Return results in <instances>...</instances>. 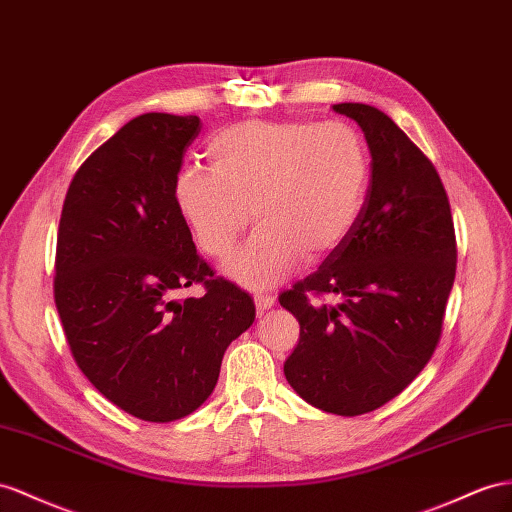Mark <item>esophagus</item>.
Wrapping results in <instances>:
<instances>
[{
  "label": "esophagus",
  "instance_id": "34e87169",
  "mask_svg": "<svg viewBox=\"0 0 512 512\" xmlns=\"http://www.w3.org/2000/svg\"><path fill=\"white\" fill-rule=\"evenodd\" d=\"M255 305H257L259 311H266L274 305V296L268 294V292L266 294H255Z\"/></svg>",
  "mask_w": 512,
  "mask_h": 512
}]
</instances>
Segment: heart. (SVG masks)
<instances>
[{"label": "heart", "instance_id": "1", "mask_svg": "<svg viewBox=\"0 0 512 512\" xmlns=\"http://www.w3.org/2000/svg\"><path fill=\"white\" fill-rule=\"evenodd\" d=\"M207 151L212 170H181L175 199L201 251L218 259L253 216L259 227L225 264L246 290H270L303 259L331 255L368 203L370 151L346 123L244 121Z\"/></svg>", "mask_w": 512, "mask_h": 512}]
</instances>
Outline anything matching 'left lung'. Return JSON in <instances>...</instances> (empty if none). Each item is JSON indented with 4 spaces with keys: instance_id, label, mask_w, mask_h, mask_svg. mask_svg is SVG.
Returning a JSON list of instances; mask_svg holds the SVG:
<instances>
[{
    "instance_id": "1",
    "label": "left lung",
    "mask_w": 512,
    "mask_h": 512,
    "mask_svg": "<svg viewBox=\"0 0 512 512\" xmlns=\"http://www.w3.org/2000/svg\"><path fill=\"white\" fill-rule=\"evenodd\" d=\"M372 155L368 203L318 272L283 292L300 339L283 372L320 411L355 417L383 406L424 370L437 348L456 274L448 194L435 166L385 112L337 103ZM337 295V306L311 295Z\"/></svg>"
}]
</instances>
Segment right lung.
Returning <instances> with one entry per match:
<instances>
[{
  "instance_id": "right-lung-1",
  "label": "right lung",
  "mask_w": 512,
  "mask_h": 512,
  "mask_svg": "<svg viewBox=\"0 0 512 512\" xmlns=\"http://www.w3.org/2000/svg\"><path fill=\"white\" fill-rule=\"evenodd\" d=\"M199 116L149 112L103 142L64 199L54 294L75 363L112 404L175 422L209 398L255 303L196 253L175 199ZM192 282L201 299L177 301Z\"/></svg>"
}]
</instances>
